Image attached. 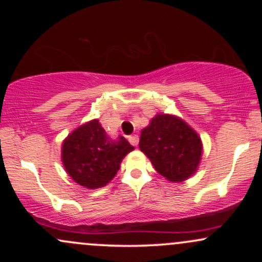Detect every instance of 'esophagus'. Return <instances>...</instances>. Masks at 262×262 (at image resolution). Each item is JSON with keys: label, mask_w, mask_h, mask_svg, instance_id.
I'll list each match as a JSON object with an SVG mask.
<instances>
[{"label": "esophagus", "mask_w": 262, "mask_h": 262, "mask_svg": "<svg viewBox=\"0 0 262 262\" xmlns=\"http://www.w3.org/2000/svg\"><path fill=\"white\" fill-rule=\"evenodd\" d=\"M129 143L132 144V145L137 146L138 143H139V137L138 135H132V137H129Z\"/></svg>", "instance_id": "obj_1"}]
</instances>
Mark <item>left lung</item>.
Returning <instances> with one entry per match:
<instances>
[{
	"label": "left lung",
	"instance_id": "1",
	"mask_svg": "<svg viewBox=\"0 0 262 262\" xmlns=\"http://www.w3.org/2000/svg\"><path fill=\"white\" fill-rule=\"evenodd\" d=\"M139 148L155 170L171 182H182L197 171L202 141L185 121L172 114H156L141 130Z\"/></svg>",
	"mask_w": 262,
	"mask_h": 262
}]
</instances>
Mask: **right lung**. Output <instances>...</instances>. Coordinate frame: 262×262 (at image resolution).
<instances>
[{
    "label": "right lung",
    "mask_w": 262,
    "mask_h": 262,
    "mask_svg": "<svg viewBox=\"0 0 262 262\" xmlns=\"http://www.w3.org/2000/svg\"><path fill=\"white\" fill-rule=\"evenodd\" d=\"M134 150L124 137L112 139L98 119L80 125L62 143L61 159L66 172L86 188H100L116 176L125 155Z\"/></svg>",
    "instance_id": "obj_1"
}]
</instances>
